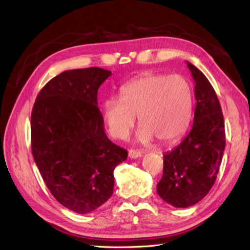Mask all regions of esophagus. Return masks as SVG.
<instances>
[{"label":"esophagus","instance_id":"34e87169","mask_svg":"<svg viewBox=\"0 0 250 250\" xmlns=\"http://www.w3.org/2000/svg\"><path fill=\"white\" fill-rule=\"evenodd\" d=\"M143 156V152L140 150H134V149H130L129 150V157L131 159H137Z\"/></svg>","mask_w":250,"mask_h":250}]
</instances>
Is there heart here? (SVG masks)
<instances>
[{"instance_id":"obj_1","label":"heart","mask_w":250,"mask_h":250,"mask_svg":"<svg viewBox=\"0 0 250 250\" xmlns=\"http://www.w3.org/2000/svg\"><path fill=\"white\" fill-rule=\"evenodd\" d=\"M119 98L106 99L101 106L102 118L111 136L125 139L134 125L141 126L136 139L166 144L187 131L192 117V89L182 75L145 74L122 86Z\"/></svg>"}]
</instances>
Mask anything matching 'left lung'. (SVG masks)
<instances>
[{
	"label": "left lung",
	"instance_id": "8db88e82",
	"mask_svg": "<svg viewBox=\"0 0 250 250\" xmlns=\"http://www.w3.org/2000/svg\"><path fill=\"white\" fill-rule=\"evenodd\" d=\"M194 81L195 110L189 134L163 155V175L157 192L167 203L186 208L198 203L215 184L226 147L220 103L208 79L190 62Z\"/></svg>",
	"mask_w": 250,
	"mask_h": 250
}]
</instances>
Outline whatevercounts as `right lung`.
<instances>
[{
    "instance_id": "obj_1",
    "label": "right lung",
    "mask_w": 250,
    "mask_h": 250,
    "mask_svg": "<svg viewBox=\"0 0 250 250\" xmlns=\"http://www.w3.org/2000/svg\"><path fill=\"white\" fill-rule=\"evenodd\" d=\"M111 72L100 67L64 71L41 90L31 115L32 155L56 200L88 214L114 191V169L128 151L105 134L98 90Z\"/></svg>"
}]
</instances>
